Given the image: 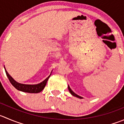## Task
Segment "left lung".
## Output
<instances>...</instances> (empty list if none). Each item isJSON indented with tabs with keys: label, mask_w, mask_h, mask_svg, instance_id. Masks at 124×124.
Listing matches in <instances>:
<instances>
[{
	"label": "left lung",
	"mask_w": 124,
	"mask_h": 124,
	"mask_svg": "<svg viewBox=\"0 0 124 124\" xmlns=\"http://www.w3.org/2000/svg\"><path fill=\"white\" fill-rule=\"evenodd\" d=\"M68 90H69V91H70V93L71 94H72V95L73 96H75V97H77V98H80V99H82V97H80V96H78V94H76V93H74V92H73V91H72L71 90V89L70 88V86H68Z\"/></svg>",
	"instance_id": "8db88e82"
}]
</instances>
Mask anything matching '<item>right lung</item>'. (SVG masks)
<instances>
[{
    "mask_svg": "<svg viewBox=\"0 0 124 124\" xmlns=\"http://www.w3.org/2000/svg\"><path fill=\"white\" fill-rule=\"evenodd\" d=\"M5 72L6 74H7V77H8V79H9L11 84L17 90H19V91H23V92L30 93H39L41 91H42L43 89L45 88V85H46V82H47L48 80V78H50V75L46 79H45L42 82L40 83V84H37V85H25V84H22L17 82L16 81H15V80L12 78V77H11V76L9 75V74H8V72L6 71V70Z\"/></svg>",
    "mask_w": 124,
    "mask_h": 124,
    "instance_id": "right-lung-1",
    "label": "right lung"
}]
</instances>
